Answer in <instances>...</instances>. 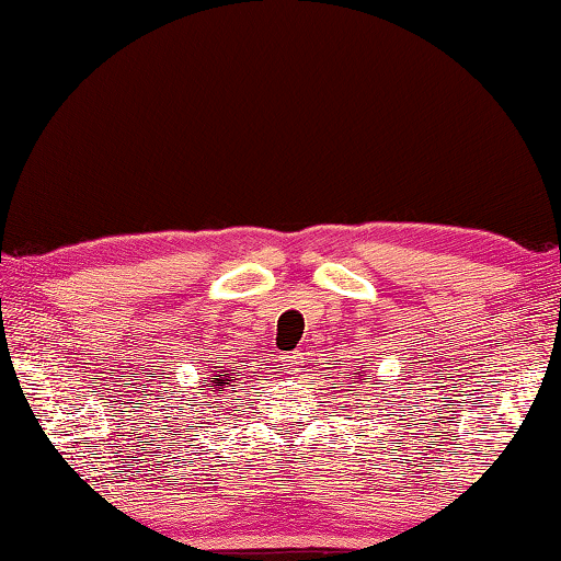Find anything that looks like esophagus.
Masks as SVG:
<instances>
[{
	"mask_svg": "<svg viewBox=\"0 0 561 561\" xmlns=\"http://www.w3.org/2000/svg\"><path fill=\"white\" fill-rule=\"evenodd\" d=\"M282 364H284V368H287V374H297L304 360H301V354H287V356H282Z\"/></svg>",
	"mask_w": 561,
	"mask_h": 561,
	"instance_id": "esophagus-1",
	"label": "esophagus"
}]
</instances>
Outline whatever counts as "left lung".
Masks as SVG:
<instances>
[{
  "mask_svg": "<svg viewBox=\"0 0 561 561\" xmlns=\"http://www.w3.org/2000/svg\"><path fill=\"white\" fill-rule=\"evenodd\" d=\"M368 374H374L371 368H356V378H358V383H374L371 378H368Z\"/></svg>",
  "mask_w": 561,
  "mask_h": 561,
  "instance_id": "8db88e82",
  "label": "left lung"
}]
</instances>
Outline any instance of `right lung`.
Masks as SVG:
<instances>
[{
  "label": "right lung",
  "mask_w": 561,
  "mask_h": 561,
  "mask_svg": "<svg viewBox=\"0 0 561 561\" xmlns=\"http://www.w3.org/2000/svg\"><path fill=\"white\" fill-rule=\"evenodd\" d=\"M242 371H234L227 366H213L210 371H205V386H197L203 393H207V398H213V401H205L207 405L217 408V411H222V398L225 396H232V393H242L244 386L242 383ZM234 401H240V398H234Z\"/></svg>",
  "instance_id": "1"
}]
</instances>
